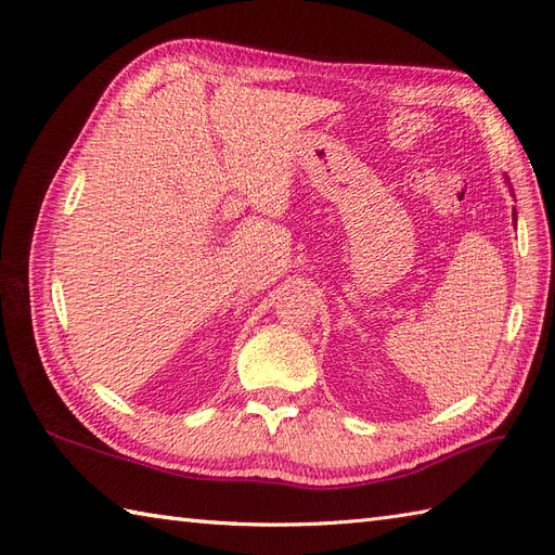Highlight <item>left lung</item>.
<instances>
[{
    "label": "left lung",
    "instance_id": "1",
    "mask_svg": "<svg viewBox=\"0 0 555 555\" xmlns=\"http://www.w3.org/2000/svg\"><path fill=\"white\" fill-rule=\"evenodd\" d=\"M514 194V192H512ZM514 222H516V210H514Z\"/></svg>",
    "mask_w": 555,
    "mask_h": 555
}]
</instances>
